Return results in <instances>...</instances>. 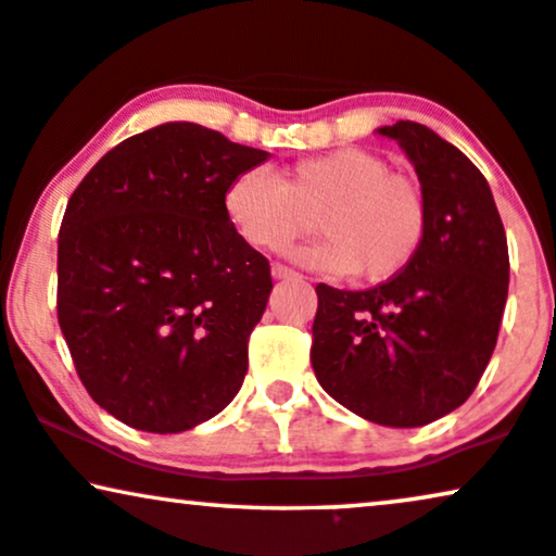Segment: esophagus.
I'll list each match as a JSON object with an SVG mask.
<instances>
[{"label": "esophagus", "instance_id": "34e87169", "mask_svg": "<svg viewBox=\"0 0 556 556\" xmlns=\"http://www.w3.org/2000/svg\"><path fill=\"white\" fill-rule=\"evenodd\" d=\"M271 277L274 279H300V274L292 271L290 266H285V264H274L271 266Z\"/></svg>", "mask_w": 556, "mask_h": 556}]
</instances>
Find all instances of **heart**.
<instances>
[{"instance_id": "1", "label": "heart", "mask_w": 556, "mask_h": 556, "mask_svg": "<svg viewBox=\"0 0 556 556\" xmlns=\"http://www.w3.org/2000/svg\"><path fill=\"white\" fill-rule=\"evenodd\" d=\"M228 223L251 249L285 251L318 215L323 241L294 258L328 277L359 271L382 282L413 262L428 228L424 189L367 149L300 159L277 179L266 168L238 174L223 197Z\"/></svg>"}]
</instances>
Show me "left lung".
<instances>
[{
	"label": "left lung",
	"mask_w": 556,
	"mask_h": 556,
	"mask_svg": "<svg viewBox=\"0 0 556 556\" xmlns=\"http://www.w3.org/2000/svg\"><path fill=\"white\" fill-rule=\"evenodd\" d=\"M416 166L428 228L416 258L362 292L318 285L311 362L336 403L379 426L444 418L480 382L508 300V241L482 172L420 123L377 128Z\"/></svg>",
	"instance_id": "8db88e82"
}]
</instances>
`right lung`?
Listing matches in <instances>:
<instances>
[{
  "label": "right lung",
  "mask_w": 556,
  "mask_h": 556,
  "mask_svg": "<svg viewBox=\"0 0 556 556\" xmlns=\"http://www.w3.org/2000/svg\"><path fill=\"white\" fill-rule=\"evenodd\" d=\"M269 153L197 123H164L104 153L59 233V326L81 384L149 433L205 424L241 390L269 262L223 197Z\"/></svg>",
  "instance_id": "add662e5"
}]
</instances>
